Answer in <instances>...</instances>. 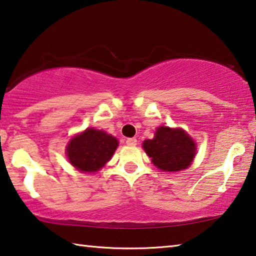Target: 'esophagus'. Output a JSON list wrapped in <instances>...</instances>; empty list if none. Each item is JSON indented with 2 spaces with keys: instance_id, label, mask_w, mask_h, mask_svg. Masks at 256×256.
Segmentation results:
<instances>
[{
  "instance_id": "1",
  "label": "esophagus",
  "mask_w": 256,
  "mask_h": 256,
  "mask_svg": "<svg viewBox=\"0 0 256 256\" xmlns=\"http://www.w3.org/2000/svg\"><path fill=\"white\" fill-rule=\"evenodd\" d=\"M126 144L128 146H136L137 145V140L136 138H127V140H126Z\"/></svg>"
}]
</instances>
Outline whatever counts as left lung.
<instances>
[{"label":"left lung","instance_id":"8db88e82","mask_svg":"<svg viewBox=\"0 0 256 256\" xmlns=\"http://www.w3.org/2000/svg\"><path fill=\"white\" fill-rule=\"evenodd\" d=\"M142 148L156 168L163 172H178L189 168L196 153L194 140L181 128L160 126L153 140L142 142Z\"/></svg>","mask_w":256,"mask_h":256}]
</instances>
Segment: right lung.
Wrapping results in <instances>:
<instances>
[{
  "label": "right lung",
  "instance_id": "add662e5",
  "mask_svg": "<svg viewBox=\"0 0 256 256\" xmlns=\"http://www.w3.org/2000/svg\"><path fill=\"white\" fill-rule=\"evenodd\" d=\"M118 145V140L112 135L88 128L70 140L66 155L78 171L96 173L109 162Z\"/></svg>",
  "mask_w": 256,
  "mask_h": 256
}]
</instances>
